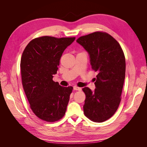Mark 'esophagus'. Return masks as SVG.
Here are the masks:
<instances>
[{
  "label": "esophagus",
  "instance_id": "34e87169",
  "mask_svg": "<svg viewBox=\"0 0 147 147\" xmlns=\"http://www.w3.org/2000/svg\"><path fill=\"white\" fill-rule=\"evenodd\" d=\"M74 90H76V91H82V88H80L78 86H74Z\"/></svg>",
  "mask_w": 147,
  "mask_h": 147
}]
</instances>
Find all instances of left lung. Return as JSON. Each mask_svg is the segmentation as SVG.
<instances>
[{"label":"left lung","mask_w":147,"mask_h":147,"mask_svg":"<svg viewBox=\"0 0 147 147\" xmlns=\"http://www.w3.org/2000/svg\"><path fill=\"white\" fill-rule=\"evenodd\" d=\"M77 42L90 56L92 69L97 72L92 92L85 87L83 105L85 116L91 121L102 123L112 117L121 100L126 72V61L119 43L105 32H97L79 37Z\"/></svg>","instance_id":"8db88e82"}]
</instances>
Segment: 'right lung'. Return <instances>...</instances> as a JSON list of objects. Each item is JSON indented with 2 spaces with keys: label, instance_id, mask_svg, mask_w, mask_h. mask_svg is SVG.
Here are the masks:
<instances>
[{
  "label": "right lung",
  "instance_id": "right-lung-1",
  "mask_svg": "<svg viewBox=\"0 0 147 147\" xmlns=\"http://www.w3.org/2000/svg\"><path fill=\"white\" fill-rule=\"evenodd\" d=\"M75 37L42 36L32 40L21 56L20 67L23 86L36 116L55 122L65 113L73 87H63L53 80L65 49Z\"/></svg>",
  "mask_w": 147,
  "mask_h": 147
}]
</instances>
